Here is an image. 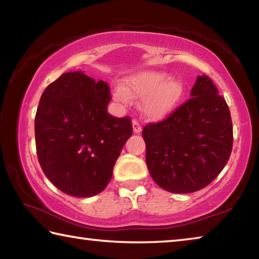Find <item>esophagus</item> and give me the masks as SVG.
<instances>
[{
    "mask_svg": "<svg viewBox=\"0 0 259 259\" xmlns=\"http://www.w3.org/2000/svg\"><path fill=\"white\" fill-rule=\"evenodd\" d=\"M133 128H134V133L135 134H140L142 133V125L139 124V122L137 120H133Z\"/></svg>",
    "mask_w": 259,
    "mask_h": 259,
    "instance_id": "34e87169",
    "label": "esophagus"
}]
</instances>
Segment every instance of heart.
<instances>
[{
    "mask_svg": "<svg viewBox=\"0 0 259 259\" xmlns=\"http://www.w3.org/2000/svg\"><path fill=\"white\" fill-rule=\"evenodd\" d=\"M184 84L178 78H170L169 74L156 71H144L130 76L124 85L114 90V97L128 104L133 97H143V111L152 119L169 115L181 102Z\"/></svg>",
    "mask_w": 259,
    "mask_h": 259,
    "instance_id": "1",
    "label": "heart"
}]
</instances>
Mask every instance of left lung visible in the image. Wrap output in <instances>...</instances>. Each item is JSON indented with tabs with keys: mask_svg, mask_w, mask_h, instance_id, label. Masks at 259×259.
I'll return each mask as SVG.
<instances>
[{
	"mask_svg": "<svg viewBox=\"0 0 259 259\" xmlns=\"http://www.w3.org/2000/svg\"><path fill=\"white\" fill-rule=\"evenodd\" d=\"M143 138L148 171L157 185L171 193L202 190L230 159L229 106L211 78L199 75L191 98L163 121L144 126Z\"/></svg>",
	"mask_w": 259,
	"mask_h": 259,
	"instance_id": "1",
	"label": "left lung"
}]
</instances>
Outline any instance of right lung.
<instances>
[{
    "mask_svg": "<svg viewBox=\"0 0 259 259\" xmlns=\"http://www.w3.org/2000/svg\"><path fill=\"white\" fill-rule=\"evenodd\" d=\"M106 82L68 72L46 88L35 115V143L47 178L61 192L89 198L105 190L131 135L129 116L107 112Z\"/></svg>",
    "mask_w": 259,
    "mask_h": 259,
    "instance_id": "obj_1",
    "label": "right lung"
}]
</instances>
